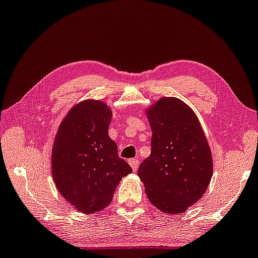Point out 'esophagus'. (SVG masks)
Segmentation results:
<instances>
[{"label": "esophagus", "mask_w": 258, "mask_h": 258, "mask_svg": "<svg viewBox=\"0 0 258 258\" xmlns=\"http://www.w3.org/2000/svg\"><path fill=\"white\" fill-rule=\"evenodd\" d=\"M128 163H130V165H131V167H132L133 171H137V169H138V167H139V161H138V159H136V158L130 159Z\"/></svg>", "instance_id": "1"}]
</instances>
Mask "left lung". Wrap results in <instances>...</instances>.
<instances>
[{"instance_id": "8db88e82", "label": "left lung", "mask_w": 258, "mask_h": 258, "mask_svg": "<svg viewBox=\"0 0 258 258\" xmlns=\"http://www.w3.org/2000/svg\"><path fill=\"white\" fill-rule=\"evenodd\" d=\"M148 113L151 153L139 165L138 176L153 206L165 213H181L210 184V146L197 115L182 101L161 99Z\"/></svg>"}]
</instances>
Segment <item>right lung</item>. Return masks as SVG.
Here are the masks:
<instances>
[{"label":"right lung","instance_id":"obj_1","mask_svg":"<svg viewBox=\"0 0 258 258\" xmlns=\"http://www.w3.org/2000/svg\"><path fill=\"white\" fill-rule=\"evenodd\" d=\"M110 110L100 101L78 103L54 139L52 174L59 193L83 213L101 211L132 168L109 138Z\"/></svg>","mask_w":258,"mask_h":258}]
</instances>
